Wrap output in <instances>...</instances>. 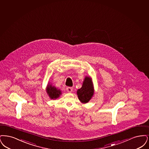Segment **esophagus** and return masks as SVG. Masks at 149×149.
<instances>
[{"instance_id": "esophagus-1", "label": "esophagus", "mask_w": 149, "mask_h": 149, "mask_svg": "<svg viewBox=\"0 0 149 149\" xmlns=\"http://www.w3.org/2000/svg\"><path fill=\"white\" fill-rule=\"evenodd\" d=\"M66 90L68 92H72L73 91V88L71 87H67Z\"/></svg>"}]
</instances>
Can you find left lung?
<instances>
[{"label":"left lung","mask_w":149,"mask_h":149,"mask_svg":"<svg viewBox=\"0 0 149 149\" xmlns=\"http://www.w3.org/2000/svg\"><path fill=\"white\" fill-rule=\"evenodd\" d=\"M94 86L92 78L85 76L82 87L77 91L79 100L82 104L88 103L94 95Z\"/></svg>","instance_id":"1"}]
</instances>
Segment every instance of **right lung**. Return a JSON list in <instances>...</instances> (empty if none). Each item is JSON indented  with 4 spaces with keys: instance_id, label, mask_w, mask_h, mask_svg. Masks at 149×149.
I'll list each match as a JSON object with an SVG mask.
<instances>
[{
    "instance_id": "1",
    "label": "right lung",
    "mask_w": 149,
    "mask_h": 149,
    "mask_svg": "<svg viewBox=\"0 0 149 149\" xmlns=\"http://www.w3.org/2000/svg\"><path fill=\"white\" fill-rule=\"evenodd\" d=\"M46 92L49 97L52 100H56L62 95L61 91L49 82L48 83L46 87Z\"/></svg>"
}]
</instances>
